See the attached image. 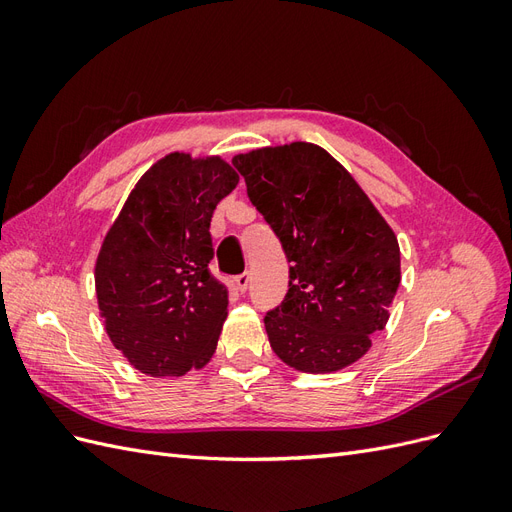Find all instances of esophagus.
<instances>
[{
  "instance_id": "1",
  "label": "esophagus",
  "mask_w": 512,
  "mask_h": 512,
  "mask_svg": "<svg viewBox=\"0 0 512 512\" xmlns=\"http://www.w3.org/2000/svg\"><path fill=\"white\" fill-rule=\"evenodd\" d=\"M247 284H250V275H247V273H241L237 277H232V288H235L241 294L247 290Z\"/></svg>"
}]
</instances>
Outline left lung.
Masks as SVG:
<instances>
[{
	"instance_id": "obj_1",
	"label": "left lung",
	"mask_w": 512,
	"mask_h": 512,
	"mask_svg": "<svg viewBox=\"0 0 512 512\" xmlns=\"http://www.w3.org/2000/svg\"><path fill=\"white\" fill-rule=\"evenodd\" d=\"M232 166L290 262L286 297L265 316L273 352L305 374L359 361L386 327L401 282L393 228L318 145L262 147Z\"/></svg>"
}]
</instances>
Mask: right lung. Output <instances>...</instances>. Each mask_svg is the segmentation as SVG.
I'll list each match as a JSON object with an SVG mask.
<instances>
[{"label": "right lung", "instance_id": "1", "mask_svg": "<svg viewBox=\"0 0 512 512\" xmlns=\"http://www.w3.org/2000/svg\"><path fill=\"white\" fill-rule=\"evenodd\" d=\"M239 175L222 158L168 153L138 179L96 260L104 329L153 378L205 367L228 316V290L209 273L211 218Z\"/></svg>", "mask_w": 512, "mask_h": 512}]
</instances>
